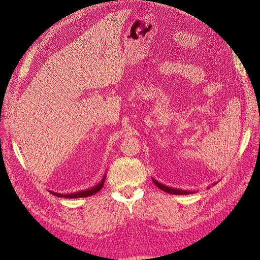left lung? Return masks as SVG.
<instances>
[{
	"label": "left lung",
	"instance_id": "obj_1",
	"mask_svg": "<svg viewBox=\"0 0 260 260\" xmlns=\"http://www.w3.org/2000/svg\"><path fill=\"white\" fill-rule=\"evenodd\" d=\"M152 180H153L154 183H155V185L158 187V189H161V190H163L164 192H167V193H170V194H178V196H180V194H192V193H193L192 191H184V190H180V189H174V187H169L167 185L161 184L156 180H154V179H152Z\"/></svg>",
	"mask_w": 260,
	"mask_h": 260
}]
</instances>
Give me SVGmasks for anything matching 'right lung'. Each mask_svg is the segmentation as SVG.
<instances>
[{"mask_svg":"<svg viewBox=\"0 0 260 260\" xmlns=\"http://www.w3.org/2000/svg\"><path fill=\"white\" fill-rule=\"evenodd\" d=\"M105 179H106V174L104 175L103 180L101 181V183H98L96 186L91 187V189H88L85 191H80V192H77V193H73V194H60V193L57 192H52L50 191L53 196L59 197V198H66V199H75V198H86V197H90L92 194H95L98 191L102 190V187L105 183Z\"/></svg>","mask_w":260,"mask_h":260,"instance_id":"add662e5","label":"right lung"}]
</instances>
